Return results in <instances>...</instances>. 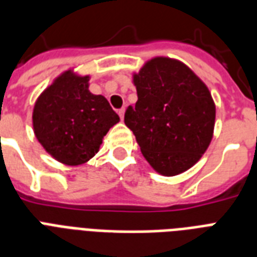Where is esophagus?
I'll list each match as a JSON object with an SVG mask.
<instances>
[{
  "label": "esophagus",
  "mask_w": 257,
  "mask_h": 257,
  "mask_svg": "<svg viewBox=\"0 0 257 257\" xmlns=\"http://www.w3.org/2000/svg\"><path fill=\"white\" fill-rule=\"evenodd\" d=\"M118 116H120V118L121 120H124V113H125V109L124 108H121V109H118Z\"/></svg>",
  "instance_id": "34e87169"
}]
</instances>
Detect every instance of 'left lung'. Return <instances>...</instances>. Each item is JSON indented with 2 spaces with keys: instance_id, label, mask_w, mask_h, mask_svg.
Here are the masks:
<instances>
[{
  "instance_id": "obj_1",
  "label": "left lung",
  "mask_w": 257,
  "mask_h": 257,
  "mask_svg": "<svg viewBox=\"0 0 257 257\" xmlns=\"http://www.w3.org/2000/svg\"><path fill=\"white\" fill-rule=\"evenodd\" d=\"M137 102L125 125L157 173L176 176L201 159L211 144L216 106L207 85L179 60L155 57L133 74Z\"/></svg>"
}]
</instances>
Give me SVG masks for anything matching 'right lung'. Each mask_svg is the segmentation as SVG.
<instances>
[{
	"label": "right lung",
	"mask_w": 257,
	"mask_h": 257,
	"mask_svg": "<svg viewBox=\"0 0 257 257\" xmlns=\"http://www.w3.org/2000/svg\"><path fill=\"white\" fill-rule=\"evenodd\" d=\"M89 76L60 74L36 101L33 129L46 152L65 165H81L100 149L120 117L101 94L89 90Z\"/></svg>",
	"instance_id": "1"
}]
</instances>
